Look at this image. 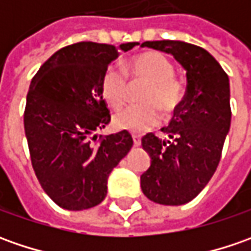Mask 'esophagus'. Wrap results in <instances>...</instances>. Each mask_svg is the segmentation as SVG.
<instances>
[{"label":"esophagus","instance_id":"1","mask_svg":"<svg viewBox=\"0 0 251 251\" xmlns=\"http://www.w3.org/2000/svg\"><path fill=\"white\" fill-rule=\"evenodd\" d=\"M132 141H134V145H135V147H140L141 145L140 135H137V134H132Z\"/></svg>","mask_w":251,"mask_h":251}]
</instances>
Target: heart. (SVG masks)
<instances>
[{"instance_id": "obj_1", "label": "heart", "mask_w": 251, "mask_h": 251, "mask_svg": "<svg viewBox=\"0 0 251 251\" xmlns=\"http://www.w3.org/2000/svg\"><path fill=\"white\" fill-rule=\"evenodd\" d=\"M128 73L134 83H148L141 95L142 104H134L114 116L116 128L131 132H144L158 124L160 111L170 116L184 99V85L176 79L175 65L166 55L156 51L135 55L130 61ZM103 99L113 109L120 110L130 99L131 83L128 76L119 67L110 65L103 73L100 81Z\"/></svg>"}]
</instances>
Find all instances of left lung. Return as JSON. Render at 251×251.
Masks as SVG:
<instances>
[{
	"mask_svg": "<svg viewBox=\"0 0 251 251\" xmlns=\"http://www.w3.org/2000/svg\"><path fill=\"white\" fill-rule=\"evenodd\" d=\"M141 47L172 54L186 70L184 99L162 128L170 140L162 141L152 132L141 140L151 156V166L141 175L142 193L162 205H181L201 193L221 160L232 117L229 78L217 60L196 44L156 40Z\"/></svg>",
	"mask_w": 251,
	"mask_h": 251,
	"instance_id": "8db88e82",
	"label": "left lung"
}]
</instances>
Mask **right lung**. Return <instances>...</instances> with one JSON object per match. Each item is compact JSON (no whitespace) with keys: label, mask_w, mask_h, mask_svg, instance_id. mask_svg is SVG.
<instances>
[{"label":"right lung","mask_w":251,"mask_h":251,"mask_svg":"<svg viewBox=\"0 0 251 251\" xmlns=\"http://www.w3.org/2000/svg\"><path fill=\"white\" fill-rule=\"evenodd\" d=\"M137 42H81L54 53L33 76L24 124L36 177L57 205L82 211L100 204L107 177L132 147L126 130L95 135L110 123L100 92L103 73Z\"/></svg>","instance_id":"1"}]
</instances>
